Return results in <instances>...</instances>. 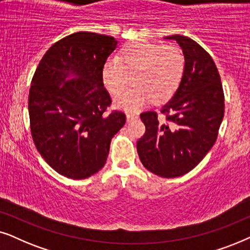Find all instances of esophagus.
Returning a JSON list of instances; mask_svg holds the SVG:
<instances>
[{
	"instance_id": "esophagus-1",
	"label": "esophagus",
	"mask_w": 250,
	"mask_h": 250,
	"mask_svg": "<svg viewBox=\"0 0 250 250\" xmlns=\"http://www.w3.org/2000/svg\"><path fill=\"white\" fill-rule=\"evenodd\" d=\"M136 119H138V116H137V115H135V114H130V113H127V121H128V122L134 121V120H136Z\"/></svg>"
}]
</instances>
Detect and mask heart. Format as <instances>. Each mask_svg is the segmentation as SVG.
<instances>
[{
    "instance_id": "obj_1",
    "label": "heart",
    "mask_w": 250,
    "mask_h": 250,
    "mask_svg": "<svg viewBox=\"0 0 250 250\" xmlns=\"http://www.w3.org/2000/svg\"><path fill=\"white\" fill-rule=\"evenodd\" d=\"M185 58L174 45L136 42L108 58L102 68L104 86L112 95H118L129 83L134 88L115 98V105L127 112L136 113L152 101L164 103L178 89L184 75Z\"/></svg>"
}]
</instances>
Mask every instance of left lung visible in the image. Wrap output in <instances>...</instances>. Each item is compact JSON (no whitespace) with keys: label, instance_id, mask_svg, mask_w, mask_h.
Returning <instances> with one entry per match:
<instances>
[{"label":"left lung","instance_id":"left-lung-1","mask_svg":"<svg viewBox=\"0 0 250 250\" xmlns=\"http://www.w3.org/2000/svg\"><path fill=\"white\" fill-rule=\"evenodd\" d=\"M183 50L184 75L170 101L161 108L141 114L145 134L137 142L144 167L153 174L174 178L188 174L210 151L224 116V91L210 55L192 39L171 35Z\"/></svg>","mask_w":250,"mask_h":250}]
</instances>
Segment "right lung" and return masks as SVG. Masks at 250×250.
<instances>
[{
    "label": "right lung",
    "instance_id": "obj_1",
    "mask_svg": "<svg viewBox=\"0 0 250 250\" xmlns=\"http://www.w3.org/2000/svg\"><path fill=\"white\" fill-rule=\"evenodd\" d=\"M116 44L113 36L74 33L50 46L32 79L33 142L46 164L67 178L84 179L101 170L113 136L125 123L123 112H107L112 99L102 80Z\"/></svg>",
    "mask_w": 250,
    "mask_h": 250
}]
</instances>
